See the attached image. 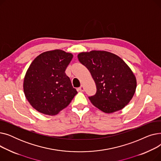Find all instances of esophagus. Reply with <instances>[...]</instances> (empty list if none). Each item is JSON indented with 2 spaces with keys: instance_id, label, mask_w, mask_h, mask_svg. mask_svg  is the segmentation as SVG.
Returning <instances> with one entry per match:
<instances>
[{
  "instance_id": "obj_1",
  "label": "esophagus",
  "mask_w": 161,
  "mask_h": 161,
  "mask_svg": "<svg viewBox=\"0 0 161 161\" xmlns=\"http://www.w3.org/2000/svg\"><path fill=\"white\" fill-rule=\"evenodd\" d=\"M78 90L80 91H85V88L83 87V86H81V87H80L78 88Z\"/></svg>"
}]
</instances>
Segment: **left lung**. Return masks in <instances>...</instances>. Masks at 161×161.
Masks as SVG:
<instances>
[{
  "label": "left lung",
  "instance_id": "8db88e82",
  "mask_svg": "<svg viewBox=\"0 0 161 161\" xmlns=\"http://www.w3.org/2000/svg\"><path fill=\"white\" fill-rule=\"evenodd\" d=\"M78 58L96 84V94L89 97L92 104L111 114L129 104L136 91V80L122 58L106 51L95 50L80 53Z\"/></svg>",
  "mask_w": 161,
  "mask_h": 161
}]
</instances>
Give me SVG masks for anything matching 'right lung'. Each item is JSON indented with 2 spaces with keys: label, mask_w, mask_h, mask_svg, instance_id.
Here are the masks:
<instances>
[{
  "label": "right lung",
  "mask_w": 161,
  "mask_h": 161,
  "mask_svg": "<svg viewBox=\"0 0 161 161\" xmlns=\"http://www.w3.org/2000/svg\"><path fill=\"white\" fill-rule=\"evenodd\" d=\"M73 55L63 50L44 52L31 64L23 81V91L31 105L42 114H57L78 93L65 70Z\"/></svg>",
  "instance_id": "right-lung-1"
}]
</instances>
